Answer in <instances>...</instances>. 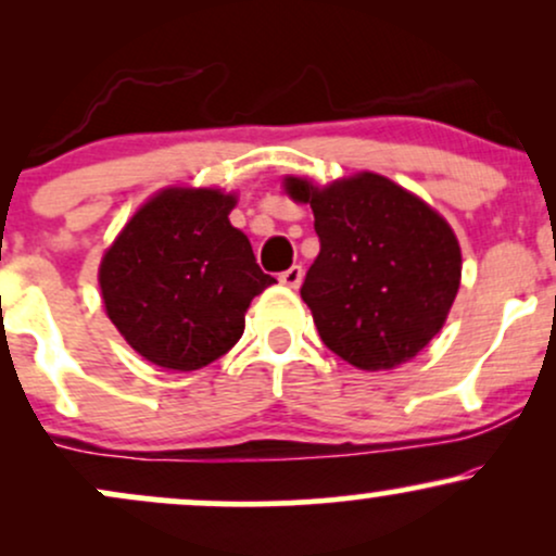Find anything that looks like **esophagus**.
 <instances>
[{
	"instance_id": "1",
	"label": "esophagus",
	"mask_w": 556,
	"mask_h": 556,
	"mask_svg": "<svg viewBox=\"0 0 556 556\" xmlns=\"http://www.w3.org/2000/svg\"><path fill=\"white\" fill-rule=\"evenodd\" d=\"M279 282L295 290V287H300V282H303V266H298V264L290 266V269L279 274Z\"/></svg>"
}]
</instances>
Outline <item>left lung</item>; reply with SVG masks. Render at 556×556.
<instances>
[{"label": "left lung", "mask_w": 556, "mask_h": 556, "mask_svg": "<svg viewBox=\"0 0 556 556\" xmlns=\"http://www.w3.org/2000/svg\"><path fill=\"white\" fill-rule=\"evenodd\" d=\"M287 193L314 208L321 251L300 298L324 344L363 371L416 358L460 287V245L450 225L371 172L327 188L290 177Z\"/></svg>", "instance_id": "8db88e82"}]
</instances>
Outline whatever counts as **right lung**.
<instances>
[{
	"label": "right lung",
	"mask_w": 556,
	"mask_h": 556,
	"mask_svg": "<svg viewBox=\"0 0 556 556\" xmlns=\"http://www.w3.org/2000/svg\"><path fill=\"white\" fill-rule=\"evenodd\" d=\"M235 198L169 188L127 222L99 269L106 314L146 361L195 371L245 329L251 300L277 282L229 225Z\"/></svg>",
	"instance_id": "obj_1"
}]
</instances>
